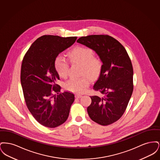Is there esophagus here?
<instances>
[{"mask_svg": "<svg viewBox=\"0 0 160 160\" xmlns=\"http://www.w3.org/2000/svg\"><path fill=\"white\" fill-rule=\"evenodd\" d=\"M82 97V95H80V94H76V95H75V97H76V98H80Z\"/></svg>", "mask_w": 160, "mask_h": 160, "instance_id": "obj_1", "label": "esophagus"}]
</instances>
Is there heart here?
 Segmentation results:
<instances>
[{
  "mask_svg": "<svg viewBox=\"0 0 160 160\" xmlns=\"http://www.w3.org/2000/svg\"><path fill=\"white\" fill-rule=\"evenodd\" d=\"M71 61L83 65L82 75L88 74L95 78L98 76L102 68V62L98 58H93L91 49L84 47H77L69 52ZM55 68L58 74L65 77L68 73L69 64L67 59L62 55L56 57L54 62ZM91 82V77L84 76L81 78H72L65 84V88L69 91L82 93L88 87Z\"/></svg>",
  "mask_w": 160,
  "mask_h": 160,
  "instance_id": "1",
  "label": "heart"
}]
</instances>
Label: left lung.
I'll return each mask as SVG.
<instances>
[{"instance_id":"8db88e82","label":"left lung","mask_w":160,"mask_h":160,"mask_svg":"<svg viewBox=\"0 0 160 160\" xmlns=\"http://www.w3.org/2000/svg\"><path fill=\"white\" fill-rule=\"evenodd\" d=\"M77 42L95 51L102 62L93 86L102 96L91 97L88 114L99 125L112 124L124 113L133 91V69L129 56L118 41L107 35L82 37Z\"/></svg>"}]
</instances>
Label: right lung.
<instances>
[{"instance_id": "right-lung-1", "label": "right lung", "mask_w": 160, "mask_h": 160, "mask_svg": "<svg viewBox=\"0 0 160 160\" xmlns=\"http://www.w3.org/2000/svg\"><path fill=\"white\" fill-rule=\"evenodd\" d=\"M76 39V37L44 35L31 45L24 56L20 79L25 102L34 118L46 127L55 128L65 122L74 101L72 93H59L61 88L56 82L59 76L54 62Z\"/></svg>"}]
</instances>
